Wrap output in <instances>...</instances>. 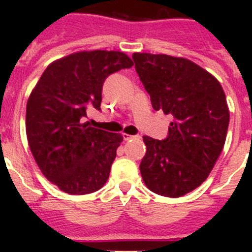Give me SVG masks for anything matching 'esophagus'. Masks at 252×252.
Segmentation results:
<instances>
[{"label": "esophagus", "instance_id": "34e87169", "mask_svg": "<svg viewBox=\"0 0 252 252\" xmlns=\"http://www.w3.org/2000/svg\"><path fill=\"white\" fill-rule=\"evenodd\" d=\"M122 136H124V140H131V139H136L137 136H132V135H128V133H122Z\"/></svg>", "mask_w": 252, "mask_h": 252}]
</instances>
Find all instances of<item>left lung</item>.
<instances>
[{"label": "left lung", "mask_w": 252, "mask_h": 252, "mask_svg": "<svg viewBox=\"0 0 252 252\" xmlns=\"http://www.w3.org/2000/svg\"><path fill=\"white\" fill-rule=\"evenodd\" d=\"M140 81L155 111L173 116L164 140L144 136L140 173L151 192L178 198L201 186L215 166L230 122L220 82L184 58L135 53Z\"/></svg>", "instance_id": "1"}]
</instances>
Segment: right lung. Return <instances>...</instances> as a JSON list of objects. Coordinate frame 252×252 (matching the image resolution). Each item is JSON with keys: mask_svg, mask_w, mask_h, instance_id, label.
Returning <instances> with one entry per match:
<instances>
[{"mask_svg": "<svg viewBox=\"0 0 252 252\" xmlns=\"http://www.w3.org/2000/svg\"><path fill=\"white\" fill-rule=\"evenodd\" d=\"M121 51H79L51 63L26 106V135L43 174L60 190L81 195L101 189L124 137L84 122L101 110L108 75L131 68Z\"/></svg>", "mask_w": 252, "mask_h": 252, "instance_id": "obj_1", "label": "right lung"}]
</instances>
